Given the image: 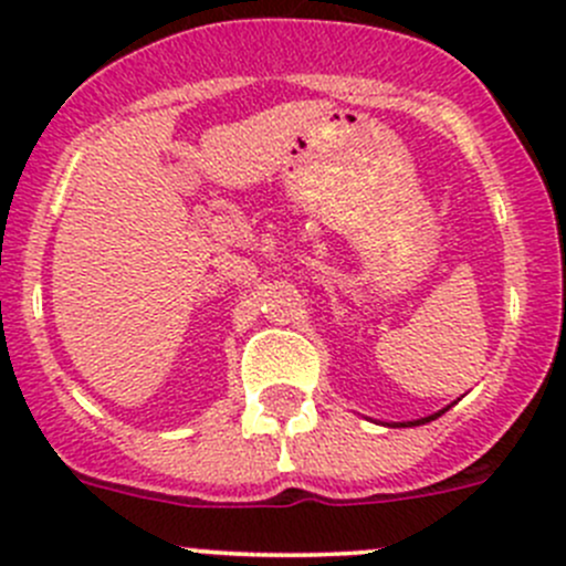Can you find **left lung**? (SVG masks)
<instances>
[{"label": "left lung", "mask_w": 566, "mask_h": 566, "mask_svg": "<svg viewBox=\"0 0 566 566\" xmlns=\"http://www.w3.org/2000/svg\"><path fill=\"white\" fill-rule=\"evenodd\" d=\"M454 405V402H452ZM452 405H447V408L443 410H438V413H430V416H424V419H413V421H386V424L389 427H419V424H427V421H436L438 416H443L447 413L449 408H452Z\"/></svg>", "instance_id": "obj_1"}]
</instances>
